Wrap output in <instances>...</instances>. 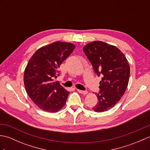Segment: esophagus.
I'll return each instance as SVG.
<instances>
[{"label": "esophagus", "instance_id": "obj_1", "mask_svg": "<svg viewBox=\"0 0 150 150\" xmlns=\"http://www.w3.org/2000/svg\"><path fill=\"white\" fill-rule=\"evenodd\" d=\"M77 91L79 93H81L82 95H86L88 93V91H82V90H80V89H77Z\"/></svg>", "mask_w": 150, "mask_h": 150}]
</instances>
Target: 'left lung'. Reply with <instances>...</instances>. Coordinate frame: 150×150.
<instances>
[{"label": "left lung", "instance_id": "8db88e82", "mask_svg": "<svg viewBox=\"0 0 150 150\" xmlns=\"http://www.w3.org/2000/svg\"><path fill=\"white\" fill-rule=\"evenodd\" d=\"M83 50L93 66L95 74L102 76L98 102L93 109L97 112L112 108L124 95L130 76V66L125 55L118 48L102 41L87 44Z\"/></svg>", "mask_w": 150, "mask_h": 150}]
</instances>
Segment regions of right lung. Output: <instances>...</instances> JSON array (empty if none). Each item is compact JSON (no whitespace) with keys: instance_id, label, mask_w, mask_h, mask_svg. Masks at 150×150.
I'll return each instance as SVG.
<instances>
[{"instance_id":"add662e5","label":"right lung","mask_w":150,"mask_h":150,"mask_svg":"<svg viewBox=\"0 0 150 150\" xmlns=\"http://www.w3.org/2000/svg\"><path fill=\"white\" fill-rule=\"evenodd\" d=\"M75 46L56 41L39 48L27 63L24 71V86L27 95L36 105L48 112H56L65 105L69 93L59 81L60 65Z\"/></svg>"}]
</instances>
